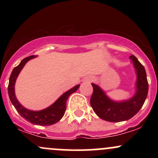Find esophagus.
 I'll return each instance as SVG.
<instances>
[{"label":"esophagus","mask_w":158,"mask_h":158,"mask_svg":"<svg viewBox=\"0 0 158 158\" xmlns=\"http://www.w3.org/2000/svg\"><path fill=\"white\" fill-rule=\"evenodd\" d=\"M93 80H94V79L91 77H88L85 78V79H84L83 81H84V82H86V83H90V82H91Z\"/></svg>","instance_id":"34e87169"}]
</instances>
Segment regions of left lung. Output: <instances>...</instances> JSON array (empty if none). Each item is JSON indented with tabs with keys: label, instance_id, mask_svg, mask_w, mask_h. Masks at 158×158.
I'll list each match as a JSON object with an SVG mask.
<instances>
[{
	"label": "left lung",
	"instance_id": "left-lung-1",
	"mask_svg": "<svg viewBox=\"0 0 158 158\" xmlns=\"http://www.w3.org/2000/svg\"><path fill=\"white\" fill-rule=\"evenodd\" d=\"M135 66L137 81L136 93L128 100L116 102L110 99L97 85L92 83L94 91L90 98V106L99 118L108 122H121L133 117L142 108L147 97L148 84L146 70L135 56H130Z\"/></svg>",
	"mask_w": 158,
	"mask_h": 158
}]
</instances>
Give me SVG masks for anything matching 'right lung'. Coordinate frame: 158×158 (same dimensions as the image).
I'll return each instance as SVG.
<instances>
[{
  "label": "right lung",
  "instance_id": "1",
  "mask_svg": "<svg viewBox=\"0 0 158 158\" xmlns=\"http://www.w3.org/2000/svg\"><path fill=\"white\" fill-rule=\"evenodd\" d=\"M36 56H30L29 57L25 58L21 63L15 67L12 70L10 77V81L8 85V94L10 97L11 102L12 103L16 110L23 118L29 121L31 123L39 126H50V125L55 124L59 122L64 116L65 110H66L67 100L70 94L76 92L79 88L80 85H77L75 87L72 88L71 89L68 90L61 96L53 104L49 106L48 108L41 110H31L27 109L26 108L21 106L20 102L18 101L17 98L15 94V84L16 79L21 70H22L26 63L30 59L35 58Z\"/></svg>",
  "mask_w": 158,
  "mask_h": 158
}]
</instances>
